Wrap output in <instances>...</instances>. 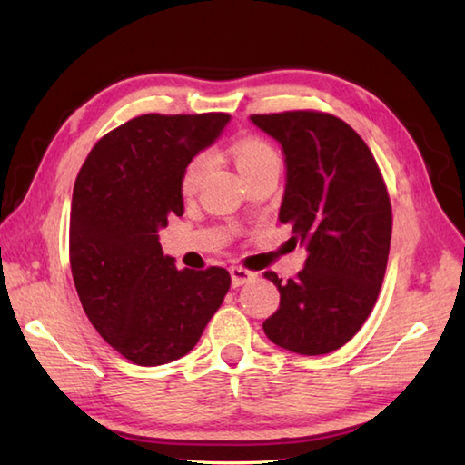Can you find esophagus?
Returning a JSON list of instances; mask_svg holds the SVG:
<instances>
[{"instance_id": "obj_1", "label": "esophagus", "mask_w": 465, "mask_h": 465, "mask_svg": "<svg viewBox=\"0 0 465 465\" xmlns=\"http://www.w3.org/2000/svg\"><path fill=\"white\" fill-rule=\"evenodd\" d=\"M230 273H232V285H233V288H240V285H245V283H250V282H253L255 278H258V273H253V272L245 270V268H240V265H233V268L230 270Z\"/></svg>"}]
</instances>
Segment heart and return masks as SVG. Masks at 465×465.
<instances>
[{
    "label": "heart",
    "mask_w": 465,
    "mask_h": 465,
    "mask_svg": "<svg viewBox=\"0 0 465 465\" xmlns=\"http://www.w3.org/2000/svg\"><path fill=\"white\" fill-rule=\"evenodd\" d=\"M232 157L242 175L260 170V167L268 163L278 162V155H275L273 147L268 142L260 140V137H243V140L235 142L232 145ZM210 170H212V155L207 152L197 153L193 160H190V163L185 165V170L182 173L183 195H192L197 187H200L203 177Z\"/></svg>",
    "instance_id": "heart-1"
}]
</instances>
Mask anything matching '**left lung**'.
<instances>
[{"mask_svg":"<svg viewBox=\"0 0 465 465\" xmlns=\"http://www.w3.org/2000/svg\"><path fill=\"white\" fill-rule=\"evenodd\" d=\"M282 145L285 190L280 222L308 250L263 331L283 350L323 355L348 343L371 313L391 240V205L370 147L340 117L322 112L252 115Z\"/></svg>","mask_w":465,"mask_h":465,"instance_id":"8db88e82","label":"left lung"}]
</instances>
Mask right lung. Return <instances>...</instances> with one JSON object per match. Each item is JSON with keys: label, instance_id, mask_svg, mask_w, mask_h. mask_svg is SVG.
Wrapping results in <instances>:
<instances>
[{"label": "right lung", "instance_id": "add662e5", "mask_svg": "<svg viewBox=\"0 0 465 465\" xmlns=\"http://www.w3.org/2000/svg\"><path fill=\"white\" fill-rule=\"evenodd\" d=\"M230 122L227 114H145L104 135L74 185L69 263L97 333L137 365L180 360L200 341L232 278L177 270L157 232L183 215L182 173Z\"/></svg>", "mask_w": 465, "mask_h": 465}]
</instances>
